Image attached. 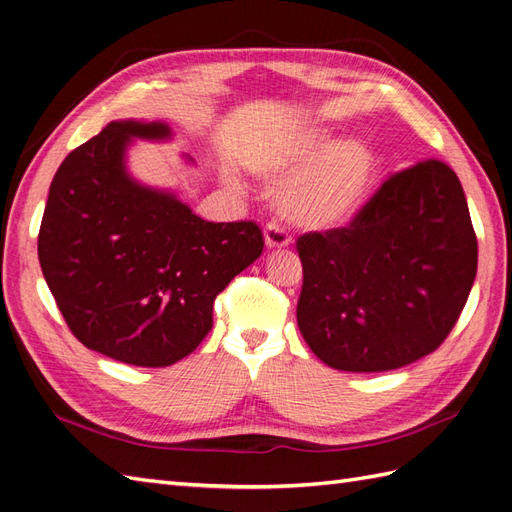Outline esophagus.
Masks as SVG:
<instances>
[{
	"label": "esophagus",
	"mask_w": 512,
	"mask_h": 512,
	"mask_svg": "<svg viewBox=\"0 0 512 512\" xmlns=\"http://www.w3.org/2000/svg\"><path fill=\"white\" fill-rule=\"evenodd\" d=\"M265 245H267V250H284V247L290 245L288 232L280 224H275V222L267 224V228H265Z\"/></svg>",
	"instance_id": "34e87169"
}]
</instances>
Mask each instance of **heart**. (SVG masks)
I'll list each match as a JSON object with an SVG mask.
<instances>
[{"instance_id": "heart-1", "label": "heart", "mask_w": 512, "mask_h": 512, "mask_svg": "<svg viewBox=\"0 0 512 512\" xmlns=\"http://www.w3.org/2000/svg\"><path fill=\"white\" fill-rule=\"evenodd\" d=\"M267 177L286 179L280 207L309 230L348 226L363 205L378 173L376 151L359 138L337 141L329 128H307L280 153L260 164ZM235 183V177H228Z\"/></svg>"}]
</instances>
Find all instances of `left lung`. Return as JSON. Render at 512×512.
I'll use <instances>...</instances> for the list:
<instances>
[{
  "instance_id": "left-lung-1",
  "label": "left lung",
  "mask_w": 512,
  "mask_h": 512,
  "mask_svg": "<svg viewBox=\"0 0 512 512\" xmlns=\"http://www.w3.org/2000/svg\"><path fill=\"white\" fill-rule=\"evenodd\" d=\"M299 331L339 371H391L451 333L476 277L478 245L461 183L425 160L382 183L348 228L297 241Z\"/></svg>"
}]
</instances>
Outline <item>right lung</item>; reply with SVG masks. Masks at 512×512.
Returning a JSON list of instances; mask_svg holds the SVG:
<instances>
[{
  "label": "right lung",
  "mask_w": 512,
  "mask_h": 512,
  "mask_svg": "<svg viewBox=\"0 0 512 512\" xmlns=\"http://www.w3.org/2000/svg\"><path fill=\"white\" fill-rule=\"evenodd\" d=\"M173 136L166 121L108 123L61 162L38 235L42 275L70 331L136 367L194 352L211 331L215 297L265 245L254 222H207L175 190L130 173L134 141Z\"/></svg>",
  "instance_id": "right-lung-1"
}]
</instances>
